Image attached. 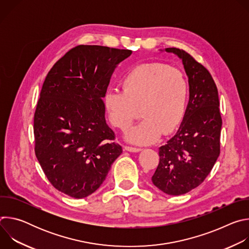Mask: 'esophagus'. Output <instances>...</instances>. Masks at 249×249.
I'll return each mask as SVG.
<instances>
[{
    "mask_svg": "<svg viewBox=\"0 0 249 249\" xmlns=\"http://www.w3.org/2000/svg\"><path fill=\"white\" fill-rule=\"evenodd\" d=\"M124 149L128 152H133V153H138L142 150L141 148H136V147H131V146H125Z\"/></svg>",
    "mask_w": 249,
    "mask_h": 249,
    "instance_id": "1",
    "label": "esophagus"
}]
</instances>
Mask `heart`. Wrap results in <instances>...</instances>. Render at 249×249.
Here are the masks:
<instances>
[{"label":"heart","instance_id":"b5f03b06","mask_svg":"<svg viewBox=\"0 0 249 249\" xmlns=\"http://www.w3.org/2000/svg\"><path fill=\"white\" fill-rule=\"evenodd\" d=\"M120 89L104 94V107L109 122L127 128L141 106L143 117L125 134L132 143L149 145L163 134L173 132L182 122L188 107L190 88L179 70L161 63L138 65L124 75Z\"/></svg>","mask_w":249,"mask_h":249}]
</instances>
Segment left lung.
Segmentation results:
<instances>
[{
	"label": "left lung",
	"mask_w": 249,
	"mask_h": 249,
	"mask_svg": "<svg viewBox=\"0 0 249 249\" xmlns=\"http://www.w3.org/2000/svg\"><path fill=\"white\" fill-rule=\"evenodd\" d=\"M165 51L182 60L190 95L178 131L159 149L152 181L162 192L178 196L199 186L219 158L222 117L218 89L209 71L184 50Z\"/></svg>",
	"instance_id": "obj_1"
}]
</instances>
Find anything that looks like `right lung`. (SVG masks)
Wrapping results in <instances>:
<instances>
[{"instance_id": "right-lung-1", "label": "right lung", "mask_w": 249, "mask_h": 249, "mask_svg": "<svg viewBox=\"0 0 249 249\" xmlns=\"http://www.w3.org/2000/svg\"><path fill=\"white\" fill-rule=\"evenodd\" d=\"M128 49L79 45L49 71L34 113L35 155L50 183L81 199L99 188L122 154L102 98Z\"/></svg>"}]
</instances>
